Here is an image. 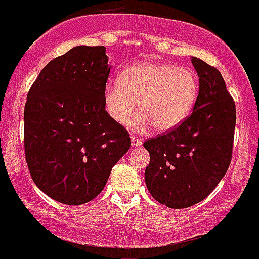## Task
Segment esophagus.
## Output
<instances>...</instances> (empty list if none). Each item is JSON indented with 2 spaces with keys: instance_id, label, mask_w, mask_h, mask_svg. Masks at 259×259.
Instances as JSON below:
<instances>
[{
  "instance_id": "1",
  "label": "esophagus",
  "mask_w": 259,
  "mask_h": 259,
  "mask_svg": "<svg viewBox=\"0 0 259 259\" xmlns=\"http://www.w3.org/2000/svg\"><path fill=\"white\" fill-rule=\"evenodd\" d=\"M131 143H132V147H140V146H142V140L132 136V137H131Z\"/></svg>"
}]
</instances>
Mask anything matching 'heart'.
Wrapping results in <instances>:
<instances>
[{
	"instance_id": "b5f03b06",
	"label": "heart",
	"mask_w": 259,
	"mask_h": 259,
	"mask_svg": "<svg viewBox=\"0 0 259 259\" xmlns=\"http://www.w3.org/2000/svg\"><path fill=\"white\" fill-rule=\"evenodd\" d=\"M199 80L193 70L170 63L141 61L128 66L119 83L107 84L104 104L118 124H127L137 107L131 127L146 131L155 127L167 132L180 126L193 111Z\"/></svg>"
}]
</instances>
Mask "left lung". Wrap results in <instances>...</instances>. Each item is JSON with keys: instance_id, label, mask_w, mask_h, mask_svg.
Here are the masks:
<instances>
[{"instance_id": "8db88e82", "label": "left lung", "mask_w": 259, "mask_h": 259, "mask_svg": "<svg viewBox=\"0 0 259 259\" xmlns=\"http://www.w3.org/2000/svg\"><path fill=\"white\" fill-rule=\"evenodd\" d=\"M199 75L193 113L176 128L150 138L145 181L155 200L172 209L200 203L222 180L230 165L235 128V103L222 74L191 58Z\"/></svg>"}]
</instances>
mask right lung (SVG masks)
<instances>
[{
	"mask_svg": "<svg viewBox=\"0 0 259 259\" xmlns=\"http://www.w3.org/2000/svg\"><path fill=\"white\" fill-rule=\"evenodd\" d=\"M109 71L104 46H75L51 60L27 94V167L37 188L59 203L93 200L130 150V133L106 111Z\"/></svg>",
	"mask_w": 259,
	"mask_h": 259,
	"instance_id": "obj_1",
	"label": "right lung"
}]
</instances>
